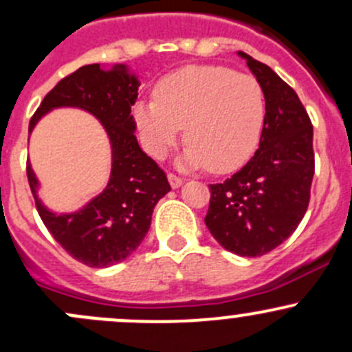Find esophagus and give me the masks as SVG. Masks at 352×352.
Here are the masks:
<instances>
[{
    "label": "esophagus",
    "instance_id": "obj_1",
    "mask_svg": "<svg viewBox=\"0 0 352 352\" xmlns=\"http://www.w3.org/2000/svg\"><path fill=\"white\" fill-rule=\"evenodd\" d=\"M168 182H170V187H172V188H179L180 185L184 184V180L180 179V177L173 175V173H168Z\"/></svg>",
    "mask_w": 352,
    "mask_h": 352
}]
</instances>
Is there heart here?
<instances>
[{
  "label": "heart",
  "mask_w": 352,
  "mask_h": 352,
  "mask_svg": "<svg viewBox=\"0 0 352 352\" xmlns=\"http://www.w3.org/2000/svg\"><path fill=\"white\" fill-rule=\"evenodd\" d=\"M155 100L137 102L133 118L146 152L164 158L185 126L180 167L215 173L241 167L254 153L265 102L252 75L226 67H187L162 78Z\"/></svg>",
  "instance_id": "heart-1"
}]
</instances>
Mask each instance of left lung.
Segmentation results:
<instances>
[{
    "label": "left lung",
    "mask_w": 352,
    "mask_h": 352,
    "mask_svg": "<svg viewBox=\"0 0 352 352\" xmlns=\"http://www.w3.org/2000/svg\"><path fill=\"white\" fill-rule=\"evenodd\" d=\"M239 56L261 83L265 117L254 157L222 184L208 185L206 226L229 252L258 257L280 245L299 226L314 177L312 123L299 96L267 65Z\"/></svg>",
    "instance_id": "obj_1"
}]
</instances>
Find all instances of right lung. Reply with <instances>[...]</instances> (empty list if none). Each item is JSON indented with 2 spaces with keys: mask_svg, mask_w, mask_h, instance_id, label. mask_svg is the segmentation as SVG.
Segmentation results:
<instances>
[{
  "mask_svg": "<svg viewBox=\"0 0 352 352\" xmlns=\"http://www.w3.org/2000/svg\"><path fill=\"white\" fill-rule=\"evenodd\" d=\"M137 75L126 65L110 69L85 65L45 96L30 122V133L55 108H80L102 123L111 148V172L102 194L69 214L50 210L38 197V182L28 162L26 175L38 214L55 241L88 267H110L142 244L153 208L167 192V175L138 145L130 111L138 95Z\"/></svg>",
  "mask_w": 352,
  "mask_h": 352,
  "instance_id": "right-lung-1",
  "label": "right lung"
}]
</instances>
